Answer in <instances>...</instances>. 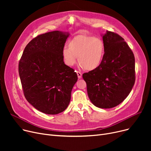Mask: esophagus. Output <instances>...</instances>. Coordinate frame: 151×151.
Segmentation results:
<instances>
[{
	"instance_id": "esophagus-1",
	"label": "esophagus",
	"mask_w": 151,
	"mask_h": 151,
	"mask_svg": "<svg viewBox=\"0 0 151 151\" xmlns=\"http://www.w3.org/2000/svg\"><path fill=\"white\" fill-rule=\"evenodd\" d=\"M76 73H77L78 77V78H79V79L81 78V77H82V73L80 72V71H76Z\"/></svg>"
}]
</instances>
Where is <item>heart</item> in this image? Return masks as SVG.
Segmentation results:
<instances>
[{"instance_id": "b5f03b06", "label": "heart", "mask_w": 151, "mask_h": 151, "mask_svg": "<svg viewBox=\"0 0 151 151\" xmlns=\"http://www.w3.org/2000/svg\"><path fill=\"white\" fill-rule=\"evenodd\" d=\"M68 47L62 50V58L65 64L73 67L77 61L88 70L97 69L105 57V46L102 40L88 35H77L71 38Z\"/></svg>"}]
</instances>
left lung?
Segmentation results:
<instances>
[{"label":"left lung","mask_w":151,"mask_h":151,"mask_svg":"<svg viewBox=\"0 0 151 151\" xmlns=\"http://www.w3.org/2000/svg\"><path fill=\"white\" fill-rule=\"evenodd\" d=\"M105 57L97 69L83 75L92 104L100 108H111L129 96L135 82L134 54L124 39L113 32L103 35Z\"/></svg>","instance_id":"left-lung-1"}]
</instances>
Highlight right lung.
I'll use <instances>...</instances> for the list:
<instances>
[{
	"mask_svg": "<svg viewBox=\"0 0 151 151\" xmlns=\"http://www.w3.org/2000/svg\"><path fill=\"white\" fill-rule=\"evenodd\" d=\"M68 33L58 30L39 35L27 45L18 70L24 95L40 111L57 114L68 106L78 80L75 70L62 58Z\"/></svg>",
	"mask_w": 151,
	"mask_h": 151,
	"instance_id": "obj_1",
	"label": "right lung"
}]
</instances>
